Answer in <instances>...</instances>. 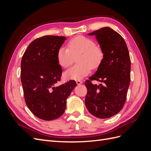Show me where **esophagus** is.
Returning <instances> with one entry per match:
<instances>
[{"label":"esophagus","mask_w":151,"mask_h":151,"mask_svg":"<svg viewBox=\"0 0 151 151\" xmlns=\"http://www.w3.org/2000/svg\"><path fill=\"white\" fill-rule=\"evenodd\" d=\"M76 83L77 85H80L81 84H83V81H81L80 80H77V81H76Z\"/></svg>","instance_id":"34e87169"}]
</instances>
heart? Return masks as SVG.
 Returning <instances> with one entry per match:
<instances>
[{"label":"heart","instance_id":"b5f03b06","mask_svg":"<svg viewBox=\"0 0 151 151\" xmlns=\"http://www.w3.org/2000/svg\"><path fill=\"white\" fill-rule=\"evenodd\" d=\"M68 49L61 47L57 53L58 65L63 68L69 67L77 58L78 64L64 73L68 80H80L88 76L91 68H98L103 60V52L94 41L84 36H77L68 43Z\"/></svg>","mask_w":151,"mask_h":151}]
</instances>
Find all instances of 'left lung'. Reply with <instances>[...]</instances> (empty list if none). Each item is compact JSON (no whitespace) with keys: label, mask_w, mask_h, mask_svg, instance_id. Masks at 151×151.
<instances>
[{"label":"left lung","mask_w":151,"mask_h":151,"mask_svg":"<svg viewBox=\"0 0 151 151\" xmlns=\"http://www.w3.org/2000/svg\"><path fill=\"white\" fill-rule=\"evenodd\" d=\"M95 35L103 58L95 74L87 80L85 104L89 112L99 118H108L119 113L126 101L130 81V58L122 36L109 27L89 33ZM95 80L103 82L98 86Z\"/></svg>","instance_id":"left-lung-1"}]
</instances>
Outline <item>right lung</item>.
Segmentation results:
<instances>
[{
	"instance_id": "1",
	"label": "right lung",
	"mask_w": 151,
	"mask_h": 151,
	"mask_svg": "<svg viewBox=\"0 0 151 151\" xmlns=\"http://www.w3.org/2000/svg\"><path fill=\"white\" fill-rule=\"evenodd\" d=\"M65 36H44L27 48L21 63V79L27 106L38 118L50 121L63 115L66 100L77 86L75 81L59 86L62 69L57 60Z\"/></svg>"
}]
</instances>
